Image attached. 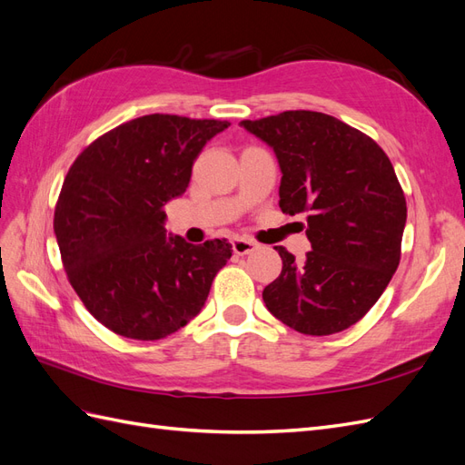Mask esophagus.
<instances>
[{
	"mask_svg": "<svg viewBox=\"0 0 465 465\" xmlns=\"http://www.w3.org/2000/svg\"><path fill=\"white\" fill-rule=\"evenodd\" d=\"M258 246L254 241H248V238H234L232 241V252L238 256H246L250 252H254Z\"/></svg>",
	"mask_w": 465,
	"mask_h": 465,
	"instance_id": "34e87169",
	"label": "esophagus"
}]
</instances>
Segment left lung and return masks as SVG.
Masks as SVG:
<instances>
[{"mask_svg":"<svg viewBox=\"0 0 465 465\" xmlns=\"http://www.w3.org/2000/svg\"><path fill=\"white\" fill-rule=\"evenodd\" d=\"M241 125L273 147L279 207L306 213L312 250L302 262L275 246L283 270L262 292L277 320L306 335L343 331L367 314L396 273L407 219L388 154L372 137L312 110Z\"/></svg>","mask_w":465,"mask_h":465,"instance_id":"1","label":"left lung"}]
</instances>
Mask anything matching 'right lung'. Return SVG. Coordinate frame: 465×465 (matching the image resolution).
<instances>
[{
    "label": "right lung",
    "mask_w": 465,
    "mask_h": 465,
    "mask_svg": "<svg viewBox=\"0 0 465 465\" xmlns=\"http://www.w3.org/2000/svg\"><path fill=\"white\" fill-rule=\"evenodd\" d=\"M229 125L142 116L94 139L69 166L54 211L55 241L69 283L110 331L154 341L200 314L232 246L166 238L164 205L186 192L193 161Z\"/></svg>",
    "instance_id": "obj_1"
}]
</instances>
